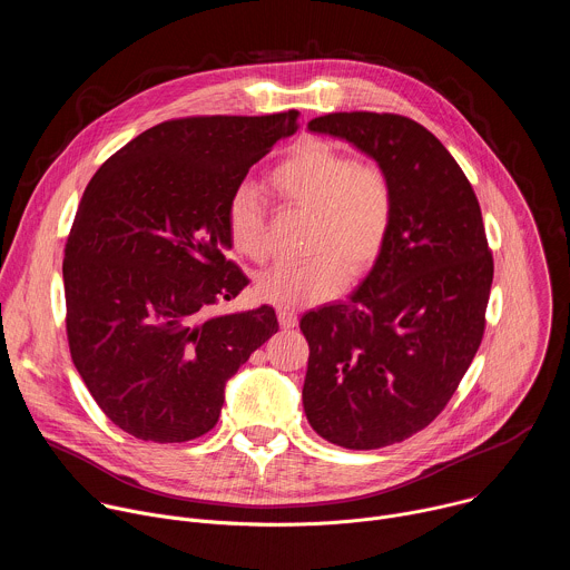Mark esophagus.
I'll use <instances>...</instances> for the list:
<instances>
[{"instance_id": "obj_1", "label": "esophagus", "mask_w": 570, "mask_h": 570, "mask_svg": "<svg viewBox=\"0 0 570 570\" xmlns=\"http://www.w3.org/2000/svg\"><path fill=\"white\" fill-rule=\"evenodd\" d=\"M277 317H279L282 330H293L295 324H297V313L291 311V308H279V311H277Z\"/></svg>"}]
</instances>
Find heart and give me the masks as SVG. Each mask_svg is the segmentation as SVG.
Masks as SVG:
<instances>
[{
  "instance_id": "b5f03b06",
  "label": "heart",
  "mask_w": 570,
  "mask_h": 570,
  "mask_svg": "<svg viewBox=\"0 0 570 570\" xmlns=\"http://www.w3.org/2000/svg\"><path fill=\"white\" fill-rule=\"evenodd\" d=\"M282 203L311 212L304 262H279L255 277L259 299L297 308L334 297L352 277L365 275L383 255L396 212L390 171L376 159H354L332 141L299 144L271 171ZM234 253L264 262L271 255L266 200L250 183L238 185L225 207Z\"/></svg>"
}]
</instances>
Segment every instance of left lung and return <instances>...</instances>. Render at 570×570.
<instances>
[{"instance_id":"1","label":"left lung","mask_w":570,"mask_h":570,"mask_svg":"<svg viewBox=\"0 0 570 570\" xmlns=\"http://www.w3.org/2000/svg\"><path fill=\"white\" fill-rule=\"evenodd\" d=\"M308 130L381 161L396 189L387 246L365 282L299 320L308 424L332 444L381 449L426 429L458 390L484 334L494 259L471 183L422 124L332 112Z\"/></svg>"}]
</instances>
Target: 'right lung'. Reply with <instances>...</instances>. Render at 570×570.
Instances as JSON below:
<instances>
[{
  "instance_id": "1",
  "label": "right lung",
  "mask_w": 570,
  "mask_h": 570,
  "mask_svg": "<svg viewBox=\"0 0 570 570\" xmlns=\"http://www.w3.org/2000/svg\"><path fill=\"white\" fill-rule=\"evenodd\" d=\"M297 112L161 121L95 174L65 259L71 361L106 417L144 442H189L218 422L225 383L279 322L264 304L203 313L248 277L225 257V207Z\"/></svg>"
}]
</instances>
